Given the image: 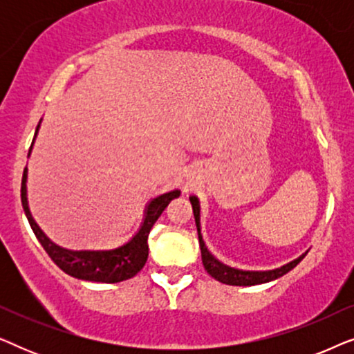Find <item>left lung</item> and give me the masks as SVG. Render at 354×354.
<instances>
[{
  "instance_id": "1",
  "label": "left lung",
  "mask_w": 354,
  "mask_h": 354,
  "mask_svg": "<svg viewBox=\"0 0 354 354\" xmlns=\"http://www.w3.org/2000/svg\"><path fill=\"white\" fill-rule=\"evenodd\" d=\"M192 206H193V214H195V221H196V229H198V239H200V248H201V259H203V266H205L206 272L214 277L216 280H219L221 283H227V285H240V287H250V285H259V283H266L270 282V280H275L279 277H282L287 272H290L295 266H297L299 261H301L306 253L303 256H299L298 259L292 261V263L282 266L280 269H274V270H268V272H248V270H239V269H232L227 268V266L221 264L214 256H212L207 248L205 246V241L201 239L200 234V205H198V200L195 196L190 198Z\"/></svg>"
}]
</instances>
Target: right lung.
Wrapping results in <instances>:
<instances>
[{"label":"right lung","instance_id":"obj_1","mask_svg":"<svg viewBox=\"0 0 354 354\" xmlns=\"http://www.w3.org/2000/svg\"><path fill=\"white\" fill-rule=\"evenodd\" d=\"M38 132V127H37ZM35 132V135H37ZM32 148V147H30ZM26 180H27V169L24 171L22 176V187H21V200L24 211L30 224L33 234L40 241L43 248L48 253V256L55 261L57 268L64 270L66 274L72 275L75 279L90 280V282H104V283H115L122 282L133 277L143 269L145 263L148 259V235L151 232L154 222L158 217L162 214L166 206L171 203L174 198L180 196V192L174 190L164 195L154 198V200L148 205L147 216H145V222L142 229L127 245L120 246L118 250L113 251H69L64 248H59L55 243H51L46 239L45 234L38 229L35 221L32 219L30 211L27 206V190H26Z\"/></svg>","mask_w":354,"mask_h":354}]
</instances>
